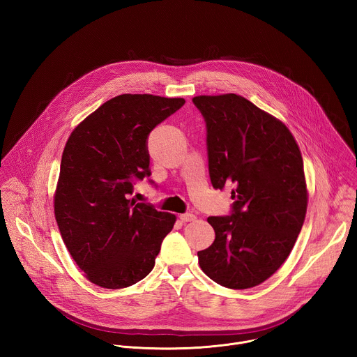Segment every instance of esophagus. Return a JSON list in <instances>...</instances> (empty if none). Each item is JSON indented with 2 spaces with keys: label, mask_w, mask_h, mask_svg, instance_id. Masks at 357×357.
Returning <instances> with one entry per match:
<instances>
[{
  "label": "esophagus",
  "mask_w": 357,
  "mask_h": 357,
  "mask_svg": "<svg viewBox=\"0 0 357 357\" xmlns=\"http://www.w3.org/2000/svg\"><path fill=\"white\" fill-rule=\"evenodd\" d=\"M179 219L182 223H188V222H193L196 219V216L192 213H182V215H179Z\"/></svg>",
  "instance_id": "esophagus-1"
}]
</instances>
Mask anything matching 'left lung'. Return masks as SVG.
<instances>
[{
	"label": "left lung",
	"mask_w": 357,
	"mask_h": 357,
	"mask_svg": "<svg viewBox=\"0 0 357 357\" xmlns=\"http://www.w3.org/2000/svg\"><path fill=\"white\" fill-rule=\"evenodd\" d=\"M206 123L209 176L231 185V211L211 216L215 241L197 251L199 266L226 288L270 278L287 260L307 213L301 151L289 130L237 94L192 98Z\"/></svg>",
	"instance_id": "1"
}]
</instances>
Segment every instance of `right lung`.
<instances>
[{
  "label": "right lung",
  "instance_id": "obj_1",
  "mask_svg": "<svg viewBox=\"0 0 357 357\" xmlns=\"http://www.w3.org/2000/svg\"><path fill=\"white\" fill-rule=\"evenodd\" d=\"M183 98L121 94L70 134L55 195V218L70 256L93 284L119 289L155 266L175 215L128 196L151 175L148 137Z\"/></svg>",
  "mask_w": 357,
  "mask_h": 357
}]
</instances>
